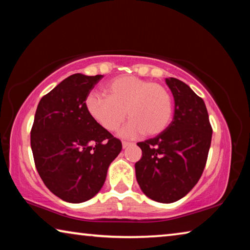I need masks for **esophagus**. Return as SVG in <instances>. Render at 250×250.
<instances>
[{
	"label": "esophagus",
	"mask_w": 250,
	"mask_h": 250,
	"mask_svg": "<svg viewBox=\"0 0 250 250\" xmlns=\"http://www.w3.org/2000/svg\"><path fill=\"white\" fill-rule=\"evenodd\" d=\"M133 146V143L125 142V141L122 142V147H124V149H125V147H128V146Z\"/></svg>",
	"instance_id": "esophagus-1"
}]
</instances>
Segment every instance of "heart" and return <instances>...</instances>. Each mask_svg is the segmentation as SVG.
Returning <instances> with one entry per match:
<instances>
[{"mask_svg": "<svg viewBox=\"0 0 250 250\" xmlns=\"http://www.w3.org/2000/svg\"><path fill=\"white\" fill-rule=\"evenodd\" d=\"M104 90L107 97L97 94L87 97L86 110L104 130L116 131L126 115L131 120L119 131L120 137L125 139L138 138L145 132L159 134L170 124L172 98L162 84L135 76H119L105 83Z\"/></svg>", "mask_w": 250, "mask_h": 250, "instance_id": "heart-1", "label": "heart"}]
</instances>
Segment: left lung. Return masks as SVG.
<instances>
[{
	"mask_svg": "<svg viewBox=\"0 0 250 250\" xmlns=\"http://www.w3.org/2000/svg\"><path fill=\"white\" fill-rule=\"evenodd\" d=\"M166 83L174 98L173 120L162 133L138 143L142 158L134 167L142 192L168 204L184 197L200 180L213 130L204 100L179 79Z\"/></svg>",
	"mask_w": 250,
	"mask_h": 250,
	"instance_id": "1",
	"label": "left lung"
}]
</instances>
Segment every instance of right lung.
<instances>
[{
	"instance_id": "1",
	"label": "right lung",
	"mask_w": 250,
	"mask_h": 250,
	"mask_svg": "<svg viewBox=\"0 0 250 250\" xmlns=\"http://www.w3.org/2000/svg\"><path fill=\"white\" fill-rule=\"evenodd\" d=\"M103 76L74 74L37 105L31 146L37 172L55 195L83 203L98 193L121 141L91 119L86 99Z\"/></svg>"
}]
</instances>
